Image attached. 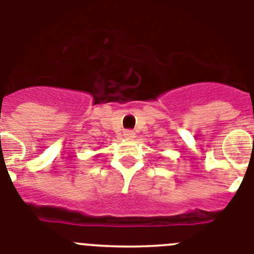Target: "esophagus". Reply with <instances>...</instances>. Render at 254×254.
<instances>
[{"instance_id":"esophagus-1","label":"esophagus","mask_w":254,"mask_h":254,"mask_svg":"<svg viewBox=\"0 0 254 254\" xmlns=\"http://www.w3.org/2000/svg\"><path fill=\"white\" fill-rule=\"evenodd\" d=\"M123 136H125L126 138H133L134 132L132 131V129H126V131L123 132Z\"/></svg>"}]
</instances>
